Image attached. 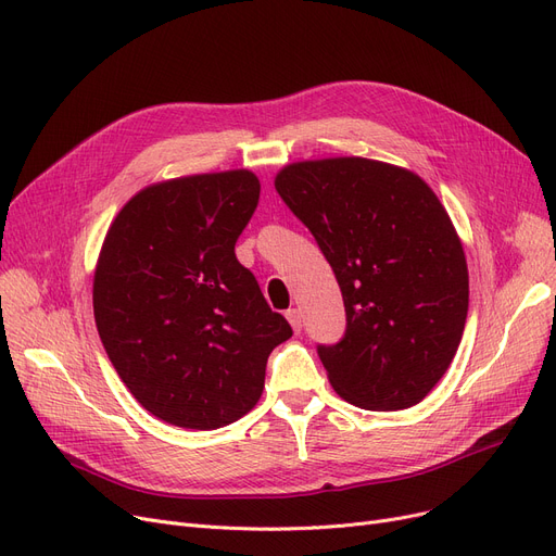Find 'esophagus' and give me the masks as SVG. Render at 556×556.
<instances>
[{"label":"esophagus","mask_w":556,"mask_h":556,"mask_svg":"<svg viewBox=\"0 0 556 556\" xmlns=\"http://www.w3.org/2000/svg\"><path fill=\"white\" fill-rule=\"evenodd\" d=\"M286 319L290 323V327H293L295 333L302 331V313H300V308H288L286 311Z\"/></svg>","instance_id":"34e87169"}]
</instances>
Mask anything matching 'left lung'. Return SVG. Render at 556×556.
Listing matches in <instances>:
<instances>
[{"label": "left lung", "mask_w": 556, "mask_h": 556, "mask_svg": "<svg viewBox=\"0 0 556 556\" xmlns=\"http://www.w3.org/2000/svg\"><path fill=\"white\" fill-rule=\"evenodd\" d=\"M275 189L342 290L344 338L317 346L333 390L365 410L424 401L469 311L464 248L440 198L417 173L365 157L288 164Z\"/></svg>", "instance_id": "obj_1"}]
</instances>
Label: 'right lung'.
<instances>
[{"label": "right lung", "instance_id": "obj_1", "mask_svg": "<svg viewBox=\"0 0 556 556\" xmlns=\"http://www.w3.org/2000/svg\"><path fill=\"white\" fill-rule=\"evenodd\" d=\"M258 191L248 168L164 180L105 233L92 288L101 342L130 394L170 426L248 415L270 352L293 336L233 254Z\"/></svg>", "mask_w": 556, "mask_h": 556}]
</instances>
